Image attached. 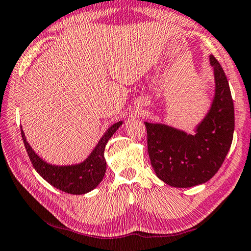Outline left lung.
Listing matches in <instances>:
<instances>
[{"label":"left lung","mask_w":251,"mask_h":251,"mask_svg":"<svg viewBox=\"0 0 251 251\" xmlns=\"http://www.w3.org/2000/svg\"><path fill=\"white\" fill-rule=\"evenodd\" d=\"M215 91L207 114L195 134L164 124L144 122L148 152L155 175L166 184L188 188L208 181L229 152L234 130V107L226 73L213 55Z\"/></svg>","instance_id":"left-lung-1"}]
</instances>
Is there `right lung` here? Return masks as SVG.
<instances>
[{"instance_id":"right-lung-1","label":"right lung","mask_w":251,"mask_h":251,"mask_svg":"<svg viewBox=\"0 0 251 251\" xmlns=\"http://www.w3.org/2000/svg\"><path fill=\"white\" fill-rule=\"evenodd\" d=\"M122 124L123 122H118L111 125L100 138L98 144L88 158L83 162L71 164V166H55L47 163L30 147L22 128L21 135L33 168L48 184L62 192L73 195H82L95 189L103 179L107 168L103 155L104 148L109 138L114 135Z\"/></svg>"}]
</instances>
